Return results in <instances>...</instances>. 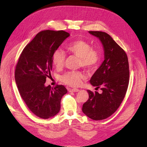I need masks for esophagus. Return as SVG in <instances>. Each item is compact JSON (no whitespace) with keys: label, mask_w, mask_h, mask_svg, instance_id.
Returning <instances> with one entry per match:
<instances>
[{"label":"esophagus","mask_w":147,"mask_h":147,"mask_svg":"<svg viewBox=\"0 0 147 147\" xmlns=\"http://www.w3.org/2000/svg\"><path fill=\"white\" fill-rule=\"evenodd\" d=\"M69 91H71V92H79V89H77V88H74V89H69Z\"/></svg>","instance_id":"esophagus-1"}]
</instances>
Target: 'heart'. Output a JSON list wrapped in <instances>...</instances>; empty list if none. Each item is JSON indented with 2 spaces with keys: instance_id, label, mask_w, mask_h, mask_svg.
<instances>
[{
  "instance_id": "heart-1",
  "label": "heart",
  "mask_w": 147,
  "mask_h": 147,
  "mask_svg": "<svg viewBox=\"0 0 147 147\" xmlns=\"http://www.w3.org/2000/svg\"><path fill=\"white\" fill-rule=\"evenodd\" d=\"M65 48L71 54L80 58L79 65L89 71H93L99 65L101 59V53L96 48L84 40H77L68 43ZM65 59L64 52L57 49L52 53V63L57 68L63 65ZM86 76L80 71H67L60 77V80L67 85L77 87L80 86Z\"/></svg>"
}]
</instances>
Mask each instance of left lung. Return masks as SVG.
<instances>
[{"label":"left lung","instance_id":"left-lung-1","mask_svg":"<svg viewBox=\"0 0 147 147\" xmlns=\"http://www.w3.org/2000/svg\"><path fill=\"white\" fill-rule=\"evenodd\" d=\"M102 42L105 59L90 80L102 93L88 90L89 99L82 107V111L94 120L105 119L120 107L126 94L129 82V67L125 51L105 32L89 31Z\"/></svg>","mask_w":147,"mask_h":147}]
</instances>
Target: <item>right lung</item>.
<instances>
[{"label":"right lung","mask_w":147,"mask_h":147,"mask_svg":"<svg viewBox=\"0 0 147 147\" xmlns=\"http://www.w3.org/2000/svg\"><path fill=\"white\" fill-rule=\"evenodd\" d=\"M69 34L46 30L38 33L23 49L15 70L19 93L29 110L37 117L49 119L61 109V99L67 90L63 85L45 86L51 76L52 55Z\"/></svg>","instance_id":"add662e5"}]
</instances>
